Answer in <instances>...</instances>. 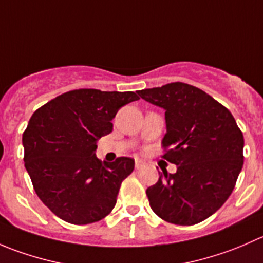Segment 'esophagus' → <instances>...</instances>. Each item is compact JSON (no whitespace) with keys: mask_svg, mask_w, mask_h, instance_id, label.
<instances>
[{"mask_svg":"<svg viewBox=\"0 0 263 263\" xmlns=\"http://www.w3.org/2000/svg\"><path fill=\"white\" fill-rule=\"evenodd\" d=\"M135 166H136V169H141L142 166H144V161H142L141 159L136 158L135 159Z\"/></svg>","mask_w":263,"mask_h":263,"instance_id":"obj_1","label":"esophagus"}]
</instances>
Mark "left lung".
Instances as JSON below:
<instances>
[{"instance_id":"obj_1","label":"left lung","mask_w":263,"mask_h":263,"mask_svg":"<svg viewBox=\"0 0 263 263\" xmlns=\"http://www.w3.org/2000/svg\"><path fill=\"white\" fill-rule=\"evenodd\" d=\"M137 94L165 110L164 159L177 165L146 190L151 209L172 224L203 221L234 190L243 166L242 131L224 105L192 85L172 82Z\"/></svg>"}]
</instances>
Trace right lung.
<instances>
[{
  "label": "right lung",
  "mask_w": 263,
  "mask_h": 263,
  "mask_svg": "<svg viewBox=\"0 0 263 263\" xmlns=\"http://www.w3.org/2000/svg\"><path fill=\"white\" fill-rule=\"evenodd\" d=\"M139 100L134 91L79 89L39 108L23 135L24 161L42 202L76 225L104 219L116 206L135 160L113 163L95 155L98 140L110 134L119 108Z\"/></svg>",
  "instance_id": "add662e5"
}]
</instances>
